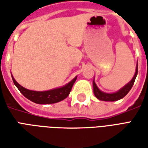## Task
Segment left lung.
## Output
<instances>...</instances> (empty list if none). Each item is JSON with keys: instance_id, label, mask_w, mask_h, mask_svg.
<instances>
[{"instance_id": "obj_1", "label": "left lung", "mask_w": 148, "mask_h": 148, "mask_svg": "<svg viewBox=\"0 0 148 148\" xmlns=\"http://www.w3.org/2000/svg\"><path fill=\"white\" fill-rule=\"evenodd\" d=\"M137 74H138V62H137L136 66V72H135V74H134L132 79L128 83L126 84L124 86L122 87L121 90H119L116 92H115V93H105V92H103L101 90H99V88L97 87V86L95 83V82H94V79H93V93H94V95H95V97L97 99L100 100V101H118V100L122 99L124 97L127 95V93L132 89V87L134 82H135V80H136Z\"/></svg>"}]
</instances>
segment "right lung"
I'll return each mask as SVG.
<instances>
[{
  "mask_svg": "<svg viewBox=\"0 0 148 148\" xmlns=\"http://www.w3.org/2000/svg\"><path fill=\"white\" fill-rule=\"evenodd\" d=\"M12 78L15 86L17 87L20 92L26 98L30 100L32 102L36 103V104L48 105V104L59 102L62 100H64L65 98H66L68 95L70 94L73 85L77 79V76L63 86L55 88V89L47 90V91H35V90H27L18 83L15 80L12 75Z\"/></svg>",
  "mask_w": 148,
  "mask_h": 148,
  "instance_id": "add662e5",
  "label": "right lung"
}]
</instances>
